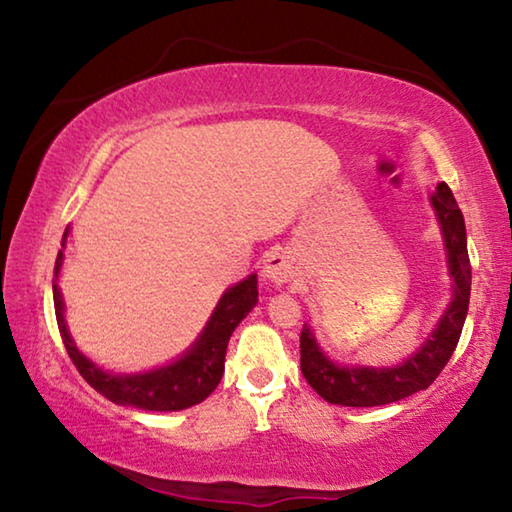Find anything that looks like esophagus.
<instances>
[{
    "label": "esophagus",
    "mask_w": 512,
    "mask_h": 512,
    "mask_svg": "<svg viewBox=\"0 0 512 512\" xmlns=\"http://www.w3.org/2000/svg\"><path fill=\"white\" fill-rule=\"evenodd\" d=\"M293 275H296V266H293V259L287 253L275 250V253L266 257L264 262L266 280H271L273 284H287L293 280Z\"/></svg>",
    "instance_id": "obj_1"
}]
</instances>
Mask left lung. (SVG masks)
<instances>
[{
  "label": "left lung",
  "instance_id": "obj_1",
  "mask_svg": "<svg viewBox=\"0 0 512 512\" xmlns=\"http://www.w3.org/2000/svg\"><path fill=\"white\" fill-rule=\"evenodd\" d=\"M431 205L440 223L447 250V268L452 275V302L429 339L406 357L400 366L372 368V366H341L320 350L316 336L305 325L300 332V368L309 386L329 404L341 406H381L404 400L418 391H424L447 366L449 357L461 339L463 323L470 307L472 268L467 257V235L463 212L445 183H438L431 194Z\"/></svg>",
  "mask_w": 512,
  "mask_h": 512
}]
</instances>
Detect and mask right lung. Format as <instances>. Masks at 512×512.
<instances>
[{"instance_id":"right-lung-1","label":"right lung","mask_w":512,"mask_h":512,"mask_svg":"<svg viewBox=\"0 0 512 512\" xmlns=\"http://www.w3.org/2000/svg\"><path fill=\"white\" fill-rule=\"evenodd\" d=\"M65 239L67 230L63 235V248ZM60 266H63V250H58L56 257V277L60 273ZM257 296V275L253 273L223 293L219 305L214 307L210 320L203 327V332L198 334V339L183 357L167 363V366L146 372H133V375H119L117 372L115 375V372H106L99 368L97 363L90 361L74 345L63 316L65 302L54 280V307L58 329L76 370L81 372L83 379L88 381L94 391L108 397L110 402L144 411H183L194 404H201L219 386L230 336L241 320L248 316V311L257 305Z\"/></svg>"}]
</instances>
